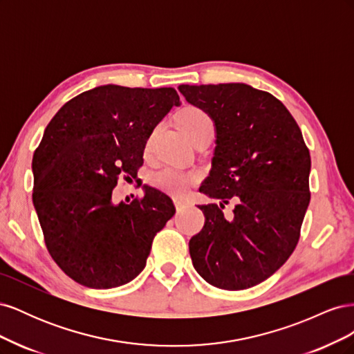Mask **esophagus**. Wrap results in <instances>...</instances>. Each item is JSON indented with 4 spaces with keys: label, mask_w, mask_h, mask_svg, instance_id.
<instances>
[{
    "label": "esophagus",
    "mask_w": 354,
    "mask_h": 354,
    "mask_svg": "<svg viewBox=\"0 0 354 354\" xmlns=\"http://www.w3.org/2000/svg\"><path fill=\"white\" fill-rule=\"evenodd\" d=\"M174 205H176L177 211H181V209H183V208L189 207V201H186V199H178V198H176V199H174Z\"/></svg>",
    "instance_id": "esophagus-1"
}]
</instances>
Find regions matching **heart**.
I'll use <instances>...</instances> for the list:
<instances>
[{
  "instance_id": "heart-1",
  "label": "heart",
  "mask_w": 354,
  "mask_h": 354,
  "mask_svg": "<svg viewBox=\"0 0 354 354\" xmlns=\"http://www.w3.org/2000/svg\"><path fill=\"white\" fill-rule=\"evenodd\" d=\"M178 121L183 127L185 133L190 137L192 142H196L198 138L214 134V121L208 112L198 108V106H186L178 113ZM151 145L149 138L147 146ZM152 185L160 190L168 192V194L180 195L186 192L192 185L198 181V174L195 171H186L176 167H162L152 174Z\"/></svg>"
}]
</instances>
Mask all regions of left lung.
<instances>
[{"label":"left lung","instance_id":"left-lung-1","mask_svg":"<svg viewBox=\"0 0 354 354\" xmlns=\"http://www.w3.org/2000/svg\"><path fill=\"white\" fill-rule=\"evenodd\" d=\"M212 118L217 133L199 205L202 230L189 242L196 272L212 286L239 291L261 283L291 257L310 202L312 160L298 124L281 100L251 85H180ZM235 202L224 216V203Z\"/></svg>","mask_w":354,"mask_h":354}]
</instances>
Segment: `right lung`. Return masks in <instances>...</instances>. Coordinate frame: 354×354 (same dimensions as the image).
Wrapping results in <instances>:
<instances>
[{"label": "right lung", "mask_w": 354, "mask_h": 354, "mask_svg": "<svg viewBox=\"0 0 354 354\" xmlns=\"http://www.w3.org/2000/svg\"><path fill=\"white\" fill-rule=\"evenodd\" d=\"M173 106L180 97L171 87L108 84L63 104L47 125L32 159V201L50 255L75 282H131L176 214L171 198L149 186L142 199L112 203L118 178L137 176L147 138Z\"/></svg>", "instance_id": "add662e5"}]
</instances>
